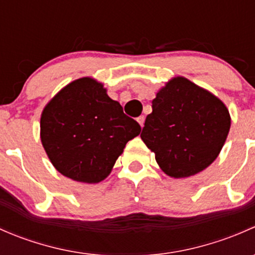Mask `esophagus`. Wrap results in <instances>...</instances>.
<instances>
[{
  "mask_svg": "<svg viewBox=\"0 0 255 255\" xmlns=\"http://www.w3.org/2000/svg\"><path fill=\"white\" fill-rule=\"evenodd\" d=\"M144 120H145V118H144V116H139V117L137 118V122L139 123L140 127H143L144 126Z\"/></svg>",
  "mask_w": 255,
  "mask_h": 255,
  "instance_id": "34e87169",
  "label": "esophagus"
}]
</instances>
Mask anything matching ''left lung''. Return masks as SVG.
<instances>
[{
	"label": "left lung",
	"instance_id": "1",
	"mask_svg": "<svg viewBox=\"0 0 255 255\" xmlns=\"http://www.w3.org/2000/svg\"><path fill=\"white\" fill-rule=\"evenodd\" d=\"M151 104L140 138L166 175L192 176L215 161L231 128L230 112L217 96L176 76Z\"/></svg>",
	"mask_w": 255,
	"mask_h": 255
}]
</instances>
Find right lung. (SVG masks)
<instances>
[{
  "instance_id": "obj_1",
  "label": "right lung",
  "mask_w": 255,
  "mask_h": 255,
  "mask_svg": "<svg viewBox=\"0 0 255 255\" xmlns=\"http://www.w3.org/2000/svg\"><path fill=\"white\" fill-rule=\"evenodd\" d=\"M139 133L137 121L92 78L63 87L40 116V140L54 168L86 184L106 179L128 140Z\"/></svg>"
}]
</instances>
